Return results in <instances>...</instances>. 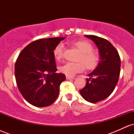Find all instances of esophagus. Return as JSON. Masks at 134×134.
Returning a JSON list of instances; mask_svg holds the SVG:
<instances>
[{"label":"esophagus","mask_w":134,"mask_h":134,"mask_svg":"<svg viewBox=\"0 0 134 134\" xmlns=\"http://www.w3.org/2000/svg\"><path fill=\"white\" fill-rule=\"evenodd\" d=\"M66 79L67 80H70V79H74L75 78L73 77H70V76H66Z\"/></svg>","instance_id":"1"}]
</instances>
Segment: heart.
I'll return each instance as SVG.
<instances>
[{"label": "heart", "instance_id": "b5f03b06", "mask_svg": "<svg viewBox=\"0 0 134 134\" xmlns=\"http://www.w3.org/2000/svg\"><path fill=\"white\" fill-rule=\"evenodd\" d=\"M81 53L79 61L81 62H67L60 66V71L67 76H73L84 70V65L87 70H93L98 66L100 57L96 52H93L92 44L86 41H77L72 43ZM53 55L59 60L64 56V44L59 43L53 50ZM85 65H84L83 64Z\"/></svg>", "mask_w": 134, "mask_h": 134}]
</instances>
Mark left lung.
<instances>
[{
  "instance_id": "obj_1",
  "label": "left lung",
  "mask_w": 134,
  "mask_h": 134,
  "mask_svg": "<svg viewBox=\"0 0 134 134\" xmlns=\"http://www.w3.org/2000/svg\"><path fill=\"white\" fill-rule=\"evenodd\" d=\"M96 44L100 61L93 72L87 75L86 86L80 90L81 96L90 103H96L108 98L115 90L120 72L121 61L117 50L107 40L85 35Z\"/></svg>"
}]
</instances>
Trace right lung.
<instances>
[{"mask_svg": "<svg viewBox=\"0 0 134 134\" xmlns=\"http://www.w3.org/2000/svg\"><path fill=\"white\" fill-rule=\"evenodd\" d=\"M64 37L34 41L19 53L15 64V77L23 98L36 107L51 105L59 94L64 74L56 73L53 50Z\"/></svg>", "mask_w": 134, "mask_h": 134, "instance_id": "obj_1", "label": "right lung"}]
</instances>
